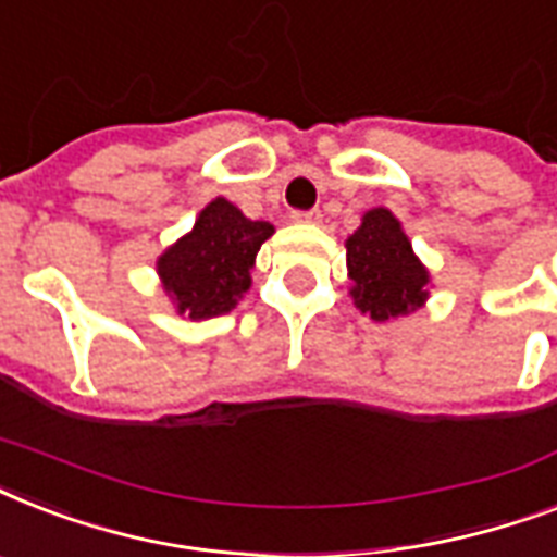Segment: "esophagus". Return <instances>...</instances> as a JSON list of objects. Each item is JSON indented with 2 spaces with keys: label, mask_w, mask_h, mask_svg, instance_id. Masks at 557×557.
<instances>
[{
  "label": "esophagus",
  "mask_w": 557,
  "mask_h": 557,
  "mask_svg": "<svg viewBox=\"0 0 557 557\" xmlns=\"http://www.w3.org/2000/svg\"><path fill=\"white\" fill-rule=\"evenodd\" d=\"M292 222H297V225H318L321 222V210H295Z\"/></svg>",
  "instance_id": "esophagus-1"
}]
</instances>
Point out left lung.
I'll return each instance as SVG.
<instances>
[{
  "label": "left lung",
  "mask_w": 557,
  "mask_h": 557,
  "mask_svg": "<svg viewBox=\"0 0 557 557\" xmlns=\"http://www.w3.org/2000/svg\"><path fill=\"white\" fill-rule=\"evenodd\" d=\"M349 297L375 323L398 321L428 304L431 271L416 257L393 210L372 208L347 236Z\"/></svg>",
  "instance_id": "obj_1"
}]
</instances>
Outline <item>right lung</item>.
I'll list each match as a JSON object with an SVG mask.
<instances>
[{"instance_id":"obj_1","label":"right lung","mask_w":557,"mask_h":557,"mask_svg":"<svg viewBox=\"0 0 557 557\" xmlns=\"http://www.w3.org/2000/svg\"><path fill=\"white\" fill-rule=\"evenodd\" d=\"M271 234V222H253L225 196L208 201L190 231L156 260L161 288L176 314L208 321L231 312L251 288L257 251Z\"/></svg>"}]
</instances>
